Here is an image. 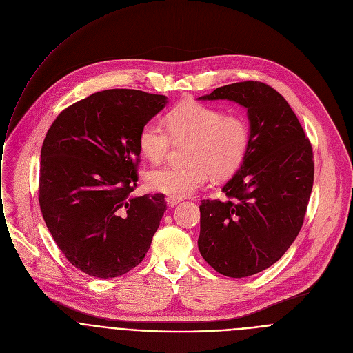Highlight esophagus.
Instances as JSON below:
<instances>
[{
  "mask_svg": "<svg viewBox=\"0 0 353 353\" xmlns=\"http://www.w3.org/2000/svg\"><path fill=\"white\" fill-rule=\"evenodd\" d=\"M166 201H168V205H169V207H174V205H177V204L180 203V198H176V196H168V198H166Z\"/></svg>",
  "mask_w": 353,
  "mask_h": 353,
  "instance_id": "esophagus-1",
  "label": "esophagus"
}]
</instances>
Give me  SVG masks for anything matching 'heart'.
I'll use <instances>...</instances> for the list:
<instances>
[{
    "instance_id": "1",
    "label": "heart",
    "mask_w": 353,
    "mask_h": 353,
    "mask_svg": "<svg viewBox=\"0 0 353 353\" xmlns=\"http://www.w3.org/2000/svg\"><path fill=\"white\" fill-rule=\"evenodd\" d=\"M250 137V124L241 114H223L196 102L181 103L165 117V125L148 121L141 127L138 148L145 159L159 163L172 142L188 141L187 163L150 170L146 181L170 196H188L207 183L210 174L221 180L236 173L248 152Z\"/></svg>"
}]
</instances>
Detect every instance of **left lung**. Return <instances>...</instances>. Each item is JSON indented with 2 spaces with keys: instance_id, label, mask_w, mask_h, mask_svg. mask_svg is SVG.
Here are the masks:
<instances>
[{
  "instance_id": "obj_1",
  "label": "left lung",
  "mask_w": 353,
  "mask_h": 353,
  "mask_svg": "<svg viewBox=\"0 0 353 353\" xmlns=\"http://www.w3.org/2000/svg\"><path fill=\"white\" fill-rule=\"evenodd\" d=\"M244 106L248 152L223 185L228 199H203L198 248L219 274L244 278L275 264L305 222L314 181L313 148L285 97L259 81L201 96Z\"/></svg>"
}]
</instances>
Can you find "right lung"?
<instances>
[{
	"instance_id": "1",
	"label": "right lung",
	"mask_w": 353,
	"mask_h": 353,
	"mask_svg": "<svg viewBox=\"0 0 353 353\" xmlns=\"http://www.w3.org/2000/svg\"><path fill=\"white\" fill-rule=\"evenodd\" d=\"M168 103L135 89L96 92L64 109L40 152L39 204L65 259L116 278L145 257L166 211L163 194L132 196L141 127Z\"/></svg>"
}]
</instances>
